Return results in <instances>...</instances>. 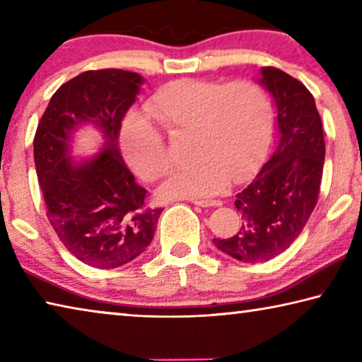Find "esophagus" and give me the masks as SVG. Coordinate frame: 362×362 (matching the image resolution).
I'll return each mask as SVG.
<instances>
[{"mask_svg":"<svg viewBox=\"0 0 362 362\" xmlns=\"http://www.w3.org/2000/svg\"><path fill=\"white\" fill-rule=\"evenodd\" d=\"M193 204L201 206V207H216V206H222V201L217 199H193Z\"/></svg>","mask_w":362,"mask_h":362,"instance_id":"obj_1","label":"esophagus"}]
</instances>
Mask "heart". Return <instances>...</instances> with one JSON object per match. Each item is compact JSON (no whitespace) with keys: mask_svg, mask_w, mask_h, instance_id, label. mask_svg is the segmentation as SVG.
Segmentation results:
<instances>
[{"mask_svg":"<svg viewBox=\"0 0 362 362\" xmlns=\"http://www.w3.org/2000/svg\"><path fill=\"white\" fill-rule=\"evenodd\" d=\"M146 112L169 136L192 134V166L175 170L158 188L161 199H203L255 173L268 150L273 113L259 84H228L183 78L158 90ZM121 150L139 179L153 182L170 168L166 144L155 124L132 116L122 126Z\"/></svg>","mask_w":362,"mask_h":362,"instance_id":"b5f03b06","label":"heart"}]
</instances>
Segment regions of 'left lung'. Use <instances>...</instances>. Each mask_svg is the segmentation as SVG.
Masks as SVG:
<instances>
[{"label":"left lung","mask_w":362,"mask_h":362,"mask_svg":"<svg viewBox=\"0 0 362 362\" xmlns=\"http://www.w3.org/2000/svg\"><path fill=\"white\" fill-rule=\"evenodd\" d=\"M259 83L276 105L278 146L236 194L240 231L214 240L223 254L244 263L272 260L297 240L316 207L326 156L321 116L310 90L274 66H263Z\"/></svg>","instance_id":"1"}]
</instances>
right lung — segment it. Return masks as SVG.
Wrapping results in <instances>:
<instances>
[{
  "label": "right lung",
  "instance_id": "right-lung-1",
  "mask_svg": "<svg viewBox=\"0 0 362 362\" xmlns=\"http://www.w3.org/2000/svg\"><path fill=\"white\" fill-rule=\"evenodd\" d=\"M142 84L126 70L84 71L56 90L35 134L49 222L66 250L94 268H118L144 254L163 212L145 206L146 189L118 148L121 121ZM86 124L101 131L104 144L95 156L75 160L72 136Z\"/></svg>",
  "mask_w": 362,
  "mask_h": 362
}]
</instances>
